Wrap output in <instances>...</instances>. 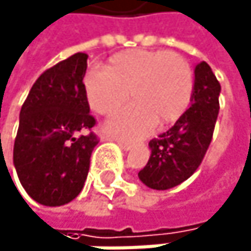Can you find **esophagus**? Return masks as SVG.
<instances>
[{
    "mask_svg": "<svg viewBox=\"0 0 251 251\" xmlns=\"http://www.w3.org/2000/svg\"><path fill=\"white\" fill-rule=\"evenodd\" d=\"M117 141V144L125 150V151H128V150H131L132 149V144L131 143H126V141H122V140H116Z\"/></svg>",
    "mask_w": 251,
    "mask_h": 251,
    "instance_id": "esophagus-1",
    "label": "esophagus"
}]
</instances>
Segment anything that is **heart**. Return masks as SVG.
<instances>
[{
    "mask_svg": "<svg viewBox=\"0 0 251 251\" xmlns=\"http://www.w3.org/2000/svg\"><path fill=\"white\" fill-rule=\"evenodd\" d=\"M84 91L91 108L110 116L126 101L135 102L114 116L107 129L119 137L140 138L159 122L178 120L193 95V70L176 51L128 50L110 59L108 70L91 68L84 78Z\"/></svg>",
    "mask_w": 251,
    "mask_h": 251,
    "instance_id": "1",
    "label": "heart"
}]
</instances>
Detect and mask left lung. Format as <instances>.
<instances>
[{
    "label": "left lung",
    "instance_id": "obj_1",
    "mask_svg": "<svg viewBox=\"0 0 251 251\" xmlns=\"http://www.w3.org/2000/svg\"><path fill=\"white\" fill-rule=\"evenodd\" d=\"M220 83L207 62L195 67L192 104L167 132L153 138L151 154L138 173L150 189L167 190L186 181L201 165L219 114Z\"/></svg>",
    "mask_w": 251,
    "mask_h": 251
}]
</instances>
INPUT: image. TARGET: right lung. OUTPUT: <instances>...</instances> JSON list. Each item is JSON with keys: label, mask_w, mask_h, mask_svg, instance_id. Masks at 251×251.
Masks as SVG:
<instances>
[{"label": "right lung", "mask_w": 251, "mask_h": 251, "mask_svg": "<svg viewBox=\"0 0 251 251\" xmlns=\"http://www.w3.org/2000/svg\"><path fill=\"white\" fill-rule=\"evenodd\" d=\"M86 53H75L46 70L21 108L13 162L21 184L31 198L59 207L81 192L91 154L98 144L83 77Z\"/></svg>", "instance_id": "1"}]
</instances>
